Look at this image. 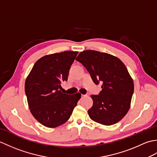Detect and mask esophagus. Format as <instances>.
<instances>
[{"label":"esophagus","instance_id":"obj_1","mask_svg":"<svg viewBox=\"0 0 157 157\" xmlns=\"http://www.w3.org/2000/svg\"><path fill=\"white\" fill-rule=\"evenodd\" d=\"M86 96H87V94H82V98L86 97Z\"/></svg>","mask_w":157,"mask_h":157}]
</instances>
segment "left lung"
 I'll list each match as a JSON object with an SVG mask.
<instances>
[{
  "label": "left lung",
  "instance_id": "obj_1",
  "mask_svg": "<svg viewBox=\"0 0 157 157\" xmlns=\"http://www.w3.org/2000/svg\"><path fill=\"white\" fill-rule=\"evenodd\" d=\"M76 61L85 67L95 84L102 83L99 94L91 96L90 117L105 125L119 122L129 111L134 89L125 65L115 56L92 50L81 52Z\"/></svg>",
  "mask_w": 157,
  "mask_h": 157
}]
</instances>
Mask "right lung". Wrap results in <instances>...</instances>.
<instances>
[{
    "instance_id": "add662e5",
    "label": "right lung",
    "mask_w": 157,
    "mask_h": 157,
    "mask_svg": "<svg viewBox=\"0 0 157 157\" xmlns=\"http://www.w3.org/2000/svg\"><path fill=\"white\" fill-rule=\"evenodd\" d=\"M65 51L42 56L36 62L25 82L29 110L38 121L47 128H56L69 119L80 93L61 92V83L67 80L70 67L78 55Z\"/></svg>"
}]
</instances>
